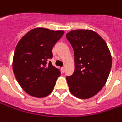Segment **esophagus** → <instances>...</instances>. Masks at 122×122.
Segmentation results:
<instances>
[{
    "label": "esophagus",
    "mask_w": 122,
    "mask_h": 122,
    "mask_svg": "<svg viewBox=\"0 0 122 122\" xmlns=\"http://www.w3.org/2000/svg\"><path fill=\"white\" fill-rule=\"evenodd\" d=\"M61 71L62 72H64V71H65V68L64 67H62V68H61Z\"/></svg>",
    "instance_id": "34e87169"
}]
</instances>
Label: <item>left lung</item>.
I'll list each match as a JSON object with an SVG mask.
<instances>
[{
  "instance_id": "obj_1",
  "label": "left lung",
  "mask_w": 122,
  "mask_h": 122,
  "mask_svg": "<svg viewBox=\"0 0 122 122\" xmlns=\"http://www.w3.org/2000/svg\"><path fill=\"white\" fill-rule=\"evenodd\" d=\"M66 38L74 54V72L66 80L69 91L77 98L95 96L105 85L112 68V55L104 40L90 29L68 32Z\"/></svg>"
}]
</instances>
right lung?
Listing matches in <instances>:
<instances>
[{"instance_id":"right-lung-1","label":"right lung","mask_w":122,"mask_h":122,"mask_svg":"<svg viewBox=\"0 0 122 122\" xmlns=\"http://www.w3.org/2000/svg\"><path fill=\"white\" fill-rule=\"evenodd\" d=\"M64 33L37 27L27 33L18 42L13 70L21 88L29 95L42 98L52 92L60 72L48 61L53 56L54 44Z\"/></svg>"}]
</instances>
